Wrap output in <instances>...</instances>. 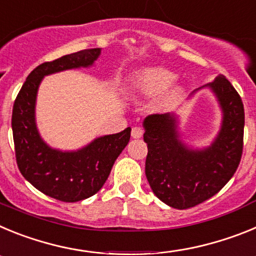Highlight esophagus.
I'll return each mask as SVG.
<instances>
[{
	"label": "esophagus",
	"mask_w": 256,
	"mask_h": 256,
	"mask_svg": "<svg viewBox=\"0 0 256 256\" xmlns=\"http://www.w3.org/2000/svg\"><path fill=\"white\" fill-rule=\"evenodd\" d=\"M144 134V130L141 126H133L132 128V137L133 138H140Z\"/></svg>",
	"instance_id": "esophagus-1"
}]
</instances>
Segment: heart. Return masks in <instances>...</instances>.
<instances>
[{
  "label": "heart",
  "mask_w": 256,
  "mask_h": 256,
  "mask_svg": "<svg viewBox=\"0 0 256 256\" xmlns=\"http://www.w3.org/2000/svg\"><path fill=\"white\" fill-rule=\"evenodd\" d=\"M174 79H176V76L168 70L150 69L140 76L138 86L144 94H155L166 90L173 83ZM180 94H182L180 88H176L162 98V104L164 106L173 105L180 100Z\"/></svg>",
  "instance_id": "obj_1"
}]
</instances>
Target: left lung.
Segmentation results:
<instances>
[{
  "instance_id": "1",
  "label": "left lung",
  "mask_w": 256,
  "mask_h": 256,
  "mask_svg": "<svg viewBox=\"0 0 256 256\" xmlns=\"http://www.w3.org/2000/svg\"><path fill=\"white\" fill-rule=\"evenodd\" d=\"M209 86L223 108V124L206 150L192 151L178 140L173 115L154 114L144 122L148 150L144 173L156 198L176 209H190L218 194L236 173L242 156V100L224 76Z\"/></svg>"
}]
</instances>
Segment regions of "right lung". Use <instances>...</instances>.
<instances>
[{"mask_svg":"<svg viewBox=\"0 0 256 256\" xmlns=\"http://www.w3.org/2000/svg\"><path fill=\"white\" fill-rule=\"evenodd\" d=\"M100 52V48L82 50L38 65L28 76L14 102L11 126L20 173L38 191L64 202L84 200L100 191L116 158L130 142V128L100 137L76 152L52 150L36 128L37 90L47 74L92 65Z\"/></svg>","mask_w":256,"mask_h":256,"instance_id":"1","label":"right lung"}]
</instances>
